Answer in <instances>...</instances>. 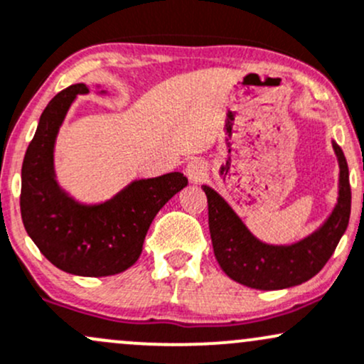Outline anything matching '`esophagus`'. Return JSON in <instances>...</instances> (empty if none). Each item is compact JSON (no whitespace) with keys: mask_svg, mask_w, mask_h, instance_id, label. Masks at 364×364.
Listing matches in <instances>:
<instances>
[{"mask_svg":"<svg viewBox=\"0 0 364 364\" xmlns=\"http://www.w3.org/2000/svg\"><path fill=\"white\" fill-rule=\"evenodd\" d=\"M207 173H209V167H207V162L202 161V159H191L186 164V176H188L191 183H202L207 178Z\"/></svg>","mask_w":364,"mask_h":364,"instance_id":"obj_1","label":"esophagus"}]
</instances>
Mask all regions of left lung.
Returning a JSON list of instances; mask_svg holds the SVG:
<instances>
[{
    "label": "left lung",
    "mask_w": 364,
    "mask_h": 364,
    "mask_svg": "<svg viewBox=\"0 0 364 364\" xmlns=\"http://www.w3.org/2000/svg\"><path fill=\"white\" fill-rule=\"evenodd\" d=\"M333 150L341 166L338 203L316 233L289 247L259 242L214 190L202 186L209 207L214 255L228 277L250 289L279 290L301 285L323 269L347 230L350 215L347 161L337 143H333Z\"/></svg>",
    "instance_id": "obj_1"
}]
</instances>
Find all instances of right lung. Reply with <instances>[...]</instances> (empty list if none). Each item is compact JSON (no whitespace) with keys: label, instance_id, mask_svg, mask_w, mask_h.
<instances>
[{"label":"right lung","instance_id":"add662e5","mask_svg":"<svg viewBox=\"0 0 364 364\" xmlns=\"http://www.w3.org/2000/svg\"><path fill=\"white\" fill-rule=\"evenodd\" d=\"M72 85L48 103L22 164L20 214L48 261L77 277H112L138 261L146 231L171 197L188 185L181 173L131 183L102 205H81L55 181L53 145L75 95Z\"/></svg>","mask_w":364,"mask_h":364}]
</instances>
